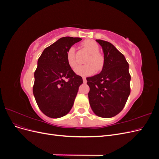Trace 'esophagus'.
<instances>
[{
	"instance_id": "obj_1",
	"label": "esophagus",
	"mask_w": 159,
	"mask_h": 159,
	"mask_svg": "<svg viewBox=\"0 0 159 159\" xmlns=\"http://www.w3.org/2000/svg\"><path fill=\"white\" fill-rule=\"evenodd\" d=\"M82 79H83V81H84V83L87 82V80H86V78H85V77H83Z\"/></svg>"
}]
</instances>
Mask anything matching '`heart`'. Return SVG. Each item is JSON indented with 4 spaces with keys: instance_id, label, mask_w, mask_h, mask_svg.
<instances>
[{
    "instance_id": "b5f03b06",
    "label": "heart",
    "mask_w": 159,
    "mask_h": 159,
    "mask_svg": "<svg viewBox=\"0 0 159 159\" xmlns=\"http://www.w3.org/2000/svg\"><path fill=\"white\" fill-rule=\"evenodd\" d=\"M83 45L89 52V56L85 61V65L79 66L76 68V74L81 75H89L94 73L95 70H102L105 63L104 56L99 52V47L97 42L92 40L84 42ZM66 60L70 68L74 69L78 65L75 60V48L70 47L66 53Z\"/></svg>"
}]
</instances>
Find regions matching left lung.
<instances>
[{
  "label": "left lung",
  "instance_id": "left-lung-1",
  "mask_svg": "<svg viewBox=\"0 0 159 159\" xmlns=\"http://www.w3.org/2000/svg\"><path fill=\"white\" fill-rule=\"evenodd\" d=\"M105 57L102 71L87 78L90 106L98 116L109 118L119 113L131 92L129 64L125 57L110 42L96 40Z\"/></svg>",
  "mask_w": 159,
  "mask_h": 159
}]
</instances>
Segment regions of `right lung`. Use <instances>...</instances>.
Returning a JSON list of instances; mask_svg holds the SVG:
<instances>
[{"label":"right lung","mask_w":159,"mask_h":159,"mask_svg":"<svg viewBox=\"0 0 159 159\" xmlns=\"http://www.w3.org/2000/svg\"><path fill=\"white\" fill-rule=\"evenodd\" d=\"M80 38L66 36L47 47L38 60L34 71L33 93L41 111L51 118H60L73 106L81 76L73 71L66 60V53Z\"/></svg>","instance_id":"right-lung-1"}]
</instances>
